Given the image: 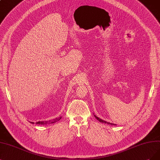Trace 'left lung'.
<instances>
[{"label":"left lung","instance_id":"left-lung-1","mask_svg":"<svg viewBox=\"0 0 160 160\" xmlns=\"http://www.w3.org/2000/svg\"><path fill=\"white\" fill-rule=\"evenodd\" d=\"M94 117H95L96 119L99 121V122H103V123H107V124H109V125H115V124H113V123H111V122H106L105 121H103V120H102V119H99V117H98L97 116H96L95 115H94Z\"/></svg>","mask_w":160,"mask_h":160}]
</instances>
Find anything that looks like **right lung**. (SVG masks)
I'll return each mask as SVG.
<instances>
[{"label":"right lung","mask_w":160,"mask_h":160,"mask_svg":"<svg viewBox=\"0 0 160 160\" xmlns=\"http://www.w3.org/2000/svg\"><path fill=\"white\" fill-rule=\"evenodd\" d=\"M62 118V117H59L57 118H55V119H52V120H49V121H38L37 122H35V124L37 125H47V124H52L56 122L57 121H58ZM32 124H34V122H30Z\"/></svg>","instance_id":"1"}]
</instances>
